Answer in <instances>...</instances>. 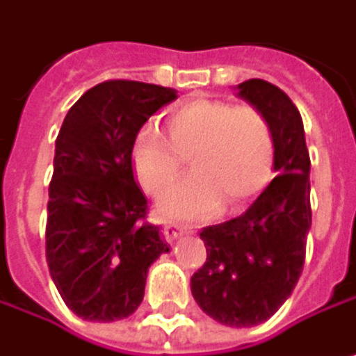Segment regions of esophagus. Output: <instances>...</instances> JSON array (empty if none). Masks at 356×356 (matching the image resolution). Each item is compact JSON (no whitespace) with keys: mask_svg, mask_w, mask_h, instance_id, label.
Returning a JSON list of instances; mask_svg holds the SVG:
<instances>
[{"mask_svg":"<svg viewBox=\"0 0 356 356\" xmlns=\"http://www.w3.org/2000/svg\"><path fill=\"white\" fill-rule=\"evenodd\" d=\"M186 230H188V227H186V225H181V223H177V221H166V223H164L162 234H164V238H166L168 243H172V241L179 238Z\"/></svg>","mask_w":356,"mask_h":356,"instance_id":"34e87169","label":"esophagus"}]
</instances>
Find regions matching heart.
<instances>
[{
  "label": "heart",
  "instance_id": "1",
  "mask_svg": "<svg viewBox=\"0 0 356 356\" xmlns=\"http://www.w3.org/2000/svg\"><path fill=\"white\" fill-rule=\"evenodd\" d=\"M164 137L154 126L135 135L131 160L139 184L158 192L191 156L195 172L162 191L156 209L168 217L196 219L221 207L236 209L268 181L274 164V135L268 118L253 105L221 99H192L166 115Z\"/></svg>",
  "mask_w": 356,
  "mask_h": 356
}]
</instances>
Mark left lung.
Instances as JSON below:
<instances>
[{"mask_svg": "<svg viewBox=\"0 0 356 356\" xmlns=\"http://www.w3.org/2000/svg\"><path fill=\"white\" fill-rule=\"evenodd\" d=\"M238 97L272 126L276 177L243 215L200 232L207 261L190 285L211 318L253 327L285 304L302 274L312 223L310 156L302 115L281 88L247 80L238 84Z\"/></svg>", "mask_w": 356, "mask_h": 356, "instance_id": "8db88e82", "label": "left lung"}]
</instances>
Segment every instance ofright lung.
<instances>
[{
	"instance_id": "right-lung-1",
	"label": "right lung",
	"mask_w": 356,
	"mask_h": 356,
	"mask_svg": "<svg viewBox=\"0 0 356 356\" xmlns=\"http://www.w3.org/2000/svg\"><path fill=\"white\" fill-rule=\"evenodd\" d=\"M177 90L109 80L86 90L60 126L48 190L46 261L78 316L111 323L131 316L149 266L168 253L160 227L145 221L131 149L141 126Z\"/></svg>"
}]
</instances>
